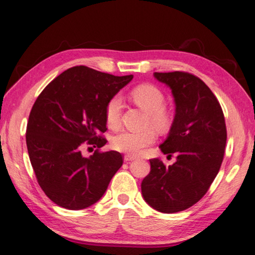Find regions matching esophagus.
Returning a JSON list of instances; mask_svg holds the SVG:
<instances>
[{"label": "esophagus", "mask_w": 255, "mask_h": 255, "mask_svg": "<svg viewBox=\"0 0 255 255\" xmlns=\"http://www.w3.org/2000/svg\"><path fill=\"white\" fill-rule=\"evenodd\" d=\"M125 161H132V160H136L137 157L133 156V154H125Z\"/></svg>", "instance_id": "esophagus-1"}]
</instances>
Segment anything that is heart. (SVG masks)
I'll use <instances>...</instances> for the list:
<instances>
[{
  "mask_svg": "<svg viewBox=\"0 0 255 255\" xmlns=\"http://www.w3.org/2000/svg\"><path fill=\"white\" fill-rule=\"evenodd\" d=\"M131 102L148 113V126H153L160 132H167L174 121L171 108L164 105V95L157 86L152 84H140L134 86L129 92ZM123 104L119 96H113L105 107V118L109 128L116 129L121 125ZM157 133L153 128H148L143 131L124 130L113 138L112 146L118 151L138 154L142 149L156 141Z\"/></svg>",
  "mask_w": 255,
  "mask_h": 255,
  "instance_id": "b5f03b06",
  "label": "heart"
}]
</instances>
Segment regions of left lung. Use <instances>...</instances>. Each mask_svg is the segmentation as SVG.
Returning a JSON list of instances; mask_svg holds the SVG:
<instances>
[{
    "label": "left lung",
    "mask_w": 255,
    "mask_h": 255,
    "mask_svg": "<svg viewBox=\"0 0 255 255\" xmlns=\"http://www.w3.org/2000/svg\"><path fill=\"white\" fill-rule=\"evenodd\" d=\"M153 75L171 88L176 103V116L160 149L176 154L177 161L166 167L151 159L141 192L153 209L174 213L192 207L209 190L224 157L227 127L220 103L200 78L180 71Z\"/></svg>",
    "instance_id": "8db88e82"
}]
</instances>
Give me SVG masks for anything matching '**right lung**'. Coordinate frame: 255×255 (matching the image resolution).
Here are the masks:
<instances>
[{"mask_svg":"<svg viewBox=\"0 0 255 255\" xmlns=\"http://www.w3.org/2000/svg\"><path fill=\"white\" fill-rule=\"evenodd\" d=\"M87 66L58 75L35 101L26 127V146L39 187L57 206L81 210L103 197L123 166L118 151H101L107 142L105 107L132 79ZM98 149L89 158L80 150Z\"/></svg>","mask_w":255,"mask_h":255,"instance_id":"1","label":"right lung"}]
</instances>
